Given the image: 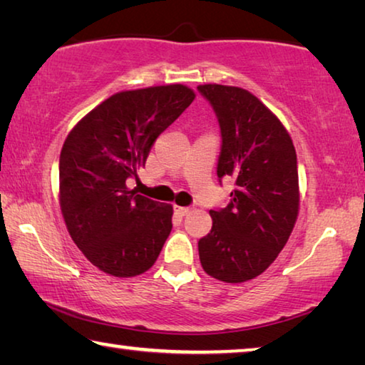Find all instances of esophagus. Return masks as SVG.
<instances>
[{"label": "esophagus", "mask_w": 365, "mask_h": 365, "mask_svg": "<svg viewBox=\"0 0 365 365\" xmlns=\"http://www.w3.org/2000/svg\"><path fill=\"white\" fill-rule=\"evenodd\" d=\"M174 211H175V214H178V215H185V214H188L190 212V207H185V206H174Z\"/></svg>", "instance_id": "34e87169"}]
</instances>
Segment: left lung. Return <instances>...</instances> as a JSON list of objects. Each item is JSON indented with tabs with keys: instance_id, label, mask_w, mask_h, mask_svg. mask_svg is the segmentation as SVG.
Wrapping results in <instances>:
<instances>
[{
	"instance_id": "8db88e82",
	"label": "left lung",
	"mask_w": 365,
	"mask_h": 365,
	"mask_svg": "<svg viewBox=\"0 0 365 365\" xmlns=\"http://www.w3.org/2000/svg\"><path fill=\"white\" fill-rule=\"evenodd\" d=\"M197 90L219 119L217 177L237 183L230 205L209 211L212 228L197 243L200 261L214 279L243 283L275 261L298 219L294 145L279 117L248 90L217 83Z\"/></svg>"
}]
</instances>
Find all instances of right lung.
I'll list each match as a JSON object with an SVG mask.
<instances>
[{
	"label": "right lung",
	"mask_w": 365,
	"mask_h": 365,
	"mask_svg": "<svg viewBox=\"0 0 365 365\" xmlns=\"http://www.w3.org/2000/svg\"><path fill=\"white\" fill-rule=\"evenodd\" d=\"M187 85L119 91L67 135L59 156V205L77 248L119 279L146 272L172 230V205L127 187L154 141L195 100Z\"/></svg>",
	"instance_id": "obj_1"
}]
</instances>
